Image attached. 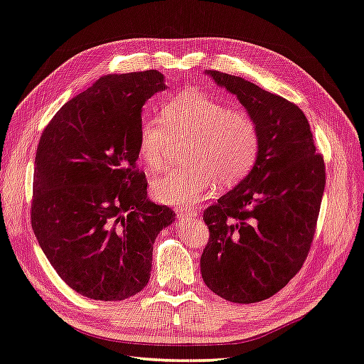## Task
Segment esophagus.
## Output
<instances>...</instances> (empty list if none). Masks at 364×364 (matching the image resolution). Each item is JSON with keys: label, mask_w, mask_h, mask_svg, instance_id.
I'll return each mask as SVG.
<instances>
[{"label": "esophagus", "mask_w": 364, "mask_h": 364, "mask_svg": "<svg viewBox=\"0 0 364 364\" xmlns=\"http://www.w3.org/2000/svg\"><path fill=\"white\" fill-rule=\"evenodd\" d=\"M175 213H176L178 219H192L197 216V211L189 210V208H176Z\"/></svg>", "instance_id": "1"}]
</instances>
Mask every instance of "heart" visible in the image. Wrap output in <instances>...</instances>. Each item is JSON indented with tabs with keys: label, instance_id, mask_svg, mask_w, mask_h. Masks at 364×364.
<instances>
[{
	"label": "heart",
	"instance_id": "b5f03b06",
	"mask_svg": "<svg viewBox=\"0 0 364 364\" xmlns=\"http://www.w3.org/2000/svg\"><path fill=\"white\" fill-rule=\"evenodd\" d=\"M173 140H188V167L156 180L153 194L166 205L194 203L218 188L243 180L259 153V129L245 110L230 109L200 90H188L164 101L161 118L139 124V156L151 173L166 172Z\"/></svg>",
	"mask_w": 364,
	"mask_h": 364
}]
</instances>
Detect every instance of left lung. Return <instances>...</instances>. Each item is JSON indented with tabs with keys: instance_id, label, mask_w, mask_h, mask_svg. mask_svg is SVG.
<instances>
[{
	"instance_id": "left-lung-1",
	"label": "left lung",
	"mask_w": 364,
	"mask_h": 364,
	"mask_svg": "<svg viewBox=\"0 0 364 364\" xmlns=\"http://www.w3.org/2000/svg\"><path fill=\"white\" fill-rule=\"evenodd\" d=\"M206 74L254 118L259 153L246 178L203 213L210 240L200 272L206 286L224 300L257 303L286 287L308 257L325 164L298 105L241 77Z\"/></svg>"
}]
</instances>
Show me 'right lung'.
I'll return each mask as SVG.
<instances>
[{
  "label": "right lung",
  "mask_w": 364,
  "mask_h": 364,
  "mask_svg": "<svg viewBox=\"0 0 364 364\" xmlns=\"http://www.w3.org/2000/svg\"><path fill=\"white\" fill-rule=\"evenodd\" d=\"M164 75H104L56 112L34 161L31 227L55 272L91 300L119 301L144 289L153 243L175 213L146 198L137 167L141 107Z\"/></svg>",
  "instance_id": "right-lung-1"
}]
</instances>
